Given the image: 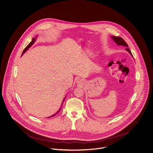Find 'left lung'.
Wrapping results in <instances>:
<instances>
[{
    "label": "left lung",
    "mask_w": 153,
    "mask_h": 153,
    "mask_svg": "<svg viewBox=\"0 0 153 153\" xmlns=\"http://www.w3.org/2000/svg\"><path fill=\"white\" fill-rule=\"evenodd\" d=\"M112 40L116 43L117 45L118 46H126V47H128L127 43L124 41V40L123 39H122L121 37H115V36H111ZM126 50L128 52V53H130V54L131 55V56L133 57V55L130 51V50L128 49V48H126Z\"/></svg>",
    "instance_id": "1"
}]
</instances>
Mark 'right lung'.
Segmentation results:
<instances>
[{"label":"right lung","instance_id":"obj_1","mask_svg":"<svg viewBox=\"0 0 153 153\" xmlns=\"http://www.w3.org/2000/svg\"><path fill=\"white\" fill-rule=\"evenodd\" d=\"M37 36H36L35 38H33V40H32V41L30 42V43L26 47V48L24 49V51H23V53H22V55L24 53H25L28 49H29V48H30V47H31V46L34 43V42H36V39H37ZM66 97L67 96H66L65 97V98L63 99V101H62V105H61V107L59 108V110L55 113V114H52V116H49L48 117H53V116H55L56 114H58L59 112V111L61 110V109H62V106H63V103H64V101H65V98H66Z\"/></svg>","mask_w":153,"mask_h":153}]
</instances>
